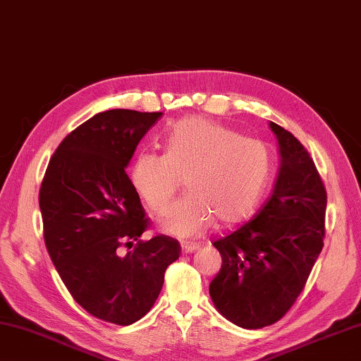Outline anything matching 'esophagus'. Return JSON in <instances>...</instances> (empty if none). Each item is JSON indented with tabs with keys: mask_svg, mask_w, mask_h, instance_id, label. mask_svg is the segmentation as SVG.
<instances>
[{
	"mask_svg": "<svg viewBox=\"0 0 361 361\" xmlns=\"http://www.w3.org/2000/svg\"><path fill=\"white\" fill-rule=\"evenodd\" d=\"M199 246L197 245H189V243H183L181 245V252L183 254H191V252H194L195 249H197Z\"/></svg>",
	"mask_w": 361,
	"mask_h": 361,
	"instance_id": "34e87169",
	"label": "esophagus"
}]
</instances>
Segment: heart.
<instances>
[{
	"label": "heart",
	"mask_w": 361,
	"mask_h": 361,
	"mask_svg": "<svg viewBox=\"0 0 361 361\" xmlns=\"http://www.w3.org/2000/svg\"><path fill=\"white\" fill-rule=\"evenodd\" d=\"M270 152L260 140L207 118L175 123L164 137V154L140 153L130 181L153 213H164L185 178L189 195L159 222L164 233L194 237L216 226L243 221L254 212L270 175Z\"/></svg>",
	"instance_id": "heart-1"
}]
</instances>
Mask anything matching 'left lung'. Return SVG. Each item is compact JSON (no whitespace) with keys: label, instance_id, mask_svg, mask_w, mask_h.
I'll return each mask as SVG.
<instances>
[{"label":"left lung","instance_id":"8db88e82","mask_svg":"<svg viewBox=\"0 0 361 361\" xmlns=\"http://www.w3.org/2000/svg\"><path fill=\"white\" fill-rule=\"evenodd\" d=\"M279 170L252 221L216 240L222 265L209 297L241 329L271 325L290 310L324 247L326 192L314 161L295 137L270 121Z\"/></svg>","mask_w":361,"mask_h":361}]
</instances>
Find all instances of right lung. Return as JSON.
<instances>
[{"label":"right lung","mask_w":361,"mask_h":361,"mask_svg":"<svg viewBox=\"0 0 361 361\" xmlns=\"http://www.w3.org/2000/svg\"><path fill=\"white\" fill-rule=\"evenodd\" d=\"M161 115L115 109L90 118L56 148L39 191L45 246L58 274L85 311L110 324L145 316L181 252L166 235L140 238L148 219L126 173Z\"/></svg>","instance_id":"obj_1"}]
</instances>
